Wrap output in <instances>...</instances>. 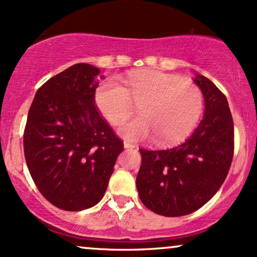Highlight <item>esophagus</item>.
<instances>
[{"label": "esophagus", "instance_id": "34e87169", "mask_svg": "<svg viewBox=\"0 0 257 257\" xmlns=\"http://www.w3.org/2000/svg\"><path fill=\"white\" fill-rule=\"evenodd\" d=\"M134 147H137V145H134V144L132 143H128V141H124V149H134Z\"/></svg>", "mask_w": 257, "mask_h": 257}]
</instances>
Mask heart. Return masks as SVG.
I'll use <instances>...</instances> for the list:
<instances>
[{
  "instance_id": "heart-1",
  "label": "heart",
  "mask_w": 257,
  "mask_h": 257,
  "mask_svg": "<svg viewBox=\"0 0 257 257\" xmlns=\"http://www.w3.org/2000/svg\"><path fill=\"white\" fill-rule=\"evenodd\" d=\"M124 85L117 79L101 82L95 90V104L112 124H118L139 104L141 114L124 120L118 134L128 141L155 137L159 144H172L190 134L203 111V94L197 85L170 73L144 70L133 72Z\"/></svg>"
}]
</instances>
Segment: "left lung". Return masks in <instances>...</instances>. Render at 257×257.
<instances>
[{
  "instance_id": "8db88e82",
  "label": "left lung",
  "mask_w": 257,
  "mask_h": 257,
  "mask_svg": "<svg viewBox=\"0 0 257 257\" xmlns=\"http://www.w3.org/2000/svg\"><path fill=\"white\" fill-rule=\"evenodd\" d=\"M204 96V117L184 143L164 150L140 149L137 188L141 202L163 216H184L202 208L225 181L233 158L234 128L226 96L196 73Z\"/></svg>"
}]
</instances>
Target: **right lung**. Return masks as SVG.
<instances>
[{
    "label": "right lung",
    "instance_id": "obj_1",
    "mask_svg": "<svg viewBox=\"0 0 257 257\" xmlns=\"http://www.w3.org/2000/svg\"><path fill=\"white\" fill-rule=\"evenodd\" d=\"M104 78L79 63L44 83L29 110L24 153L38 191L67 211L91 208L107 188L123 144L95 106Z\"/></svg>",
    "mask_w": 257,
    "mask_h": 257
}]
</instances>
